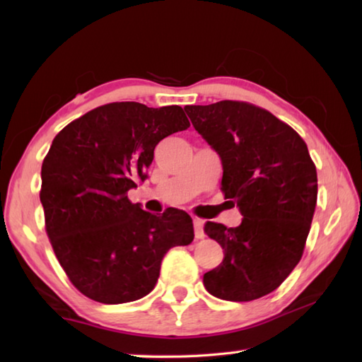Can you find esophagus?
<instances>
[{
    "instance_id": "34e87169",
    "label": "esophagus",
    "mask_w": 362,
    "mask_h": 362,
    "mask_svg": "<svg viewBox=\"0 0 362 362\" xmlns=\"http://www.w3.org/2000/svg\"><path fill=\"white\" fill-rule=\"evenodd\" d=\"M203 225L204 222L198 217L193 218V226H194V238L196 240H203V238L206 236L204 235V230H203Z\"/></svg>"
}]
</instances>
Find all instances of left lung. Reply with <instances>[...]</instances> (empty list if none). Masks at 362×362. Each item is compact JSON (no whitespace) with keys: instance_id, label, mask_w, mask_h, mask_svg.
Segmentation results:
<instances>
[{"instance_id":"obj_1","label":"left lung","mask_w":362,"mask_h":362,"mask_svg":"<svg viewBox=\"0 0 362 362\" xmlns=\"http://www.w3.org/2000/svg\"><path fill=\"white\" fill-rule=\"evenodd\" d=\"M185 112L222 159L225 198L243 222H207L223 260L203 278L214 297L250 302L283 284L303 255L317 199L316 166L305 140L265 108L240 100L187 105Z\"/></svg>"}]
</instances>
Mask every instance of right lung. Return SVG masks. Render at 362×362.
<instances>
[{
  "mask_svg": "<svg viewBox=\"0 0 362 362\" xmlns=\"http://www.w3.org/2000/svg\"><path fill=\"white\" fill-rule=\"evenodd\" d=\"M183 108L113 102L71 121L41 166L40 199L60 267L83 296L116 305L145 297L163 257L193 241V220L168 207L159 216L127 199L145 179L155 146L185 131Z\"/></svg>",
  "mask_w": 362,
  "mask_h": 362,
  "instance_id": "1",
  "label": "right lung"
}]
</instances>
